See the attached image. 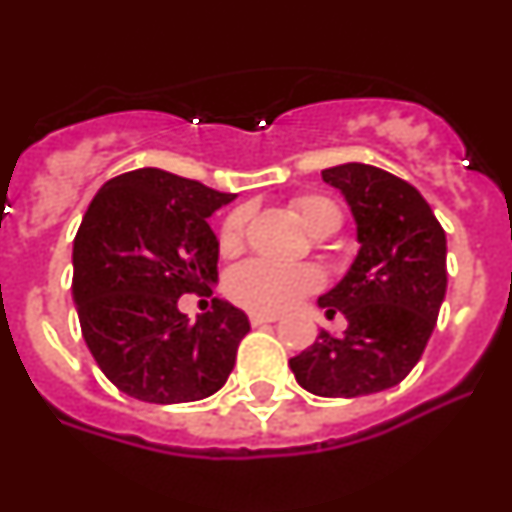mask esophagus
Segmentation results:
<instances>
[{"label": "esophagus", "instance_id": "obj_1", "mask_svg": "<svg viewBox=\"0 0 512 512\" xmlns=\"http://www.w3.org/2000/svg\"><path fill=\"white\" fill-rule=\"evenodd\" d=\"M277 315H261V312H253L251 315V325H256V328H259V325H266V323H277Z\"/></svg>", "mask_w": 512, "mask_h": 512}]
</instances>
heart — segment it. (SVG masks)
<instances>
[{
  "label": "heart",
  "mask_w": 512,
  "mask_h": 512,
  "mask_svg": "<svg viewBox=\"0 0 512 512\" xmlns=\"http://www.w3.org/2000/svg\"><path fill=\"white\" fill-rule=\"evenodd\" d=\"M292 210L297 212L300 223L312 235L320 230L341 225V210H338L328 197L320 194H305L292 202ZM243 225L246 215L241 210L230 212L220 225V251L238 253L243 246ZM228 295L241 307L261 315H277V312L295 307L307 295L318 292L323 287V274L315 266H277L269 261H246L235 266L228 277Z\"/></svg>",
  "instance_id": "1"
}]
</instances>
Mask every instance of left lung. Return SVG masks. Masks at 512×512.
<instances>
[{
  "instance_id": "1",
  "label": "left lung",
  "mask_w": 512,
  "mask_h": 512,
  "mask_svg": "<svg viewBox=\"0 0 512 512\" xmlns=\"http://www.w3.org/2000/svg\"><path fill=\"white\" fill-rule=\"evenodd\" d=\"M346 197L361 243L354 264L318 300L343 312V336L318 341L289 359L300 387L318 397H361L390 390L413 372L446 297V233L423 194L369 164L323 171Z\"/></svg>"
}]
</instances>
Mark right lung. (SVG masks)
Masks as SVG:
<instances>
[{
  "instance_id": "right-lung-1",
  "label": "right lung",
  "mask_w": 512,
  "mask_h": 512,
  "mask_svg": "<svg viewBox=\"0 0 512 512\" xmlns=\"http://www.w3.org/2000/svg\"><path fill=\"white\" fill-rule=\"evenodd\" d=\"M235 194L161 169H135L104 184L74 238V295L81 336L117 390L176 405L215 395L251 330L225 300L189 323L179 297L217 282V243L207 217ZM212 295V289H210Z\"/></svg>"
}]
</instances>
